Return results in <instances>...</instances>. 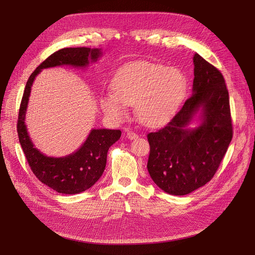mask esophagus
I'll return each mask as SVG.
<instances>
[{"mask_svg":"<svg viewBox=\"0 0 255 255\" xmlns=\"http://www.w3.org/2000/svg\"><path fill=\"white\" fill-rule=\"evenodd\" d=\"M126 136H127V138H129V139H135L138 135L136 134L135 132H133V131H131V130H127Z\"/></svg>","mask_w":255,"mask_h":255,"instance_id":"1","label":"esophagus"}]
</instances>
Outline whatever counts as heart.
<instances>
[{"label":"heart","instance_id":"1","mask_svg":"<svg viewBox=\"0 0 255 255\" xmlns=\"http://www.w3.org/2000/svg\"><path fill=\"white\" fill-rule=\"evenodd\" d=\"M114 92L100 98L105 115L122 121L126 105H136V116L148 127L165 124L175 115L186 91V78L176 68L137 62L130 64L116 75Z\"/></svg>","mask_w":255,"mask_h":255}]
</instances>
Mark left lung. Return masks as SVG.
<instances>
[{
	"mask_svg": "<svg viewBox=\"0 0 255 255\" xmlns=\"http://www.w3.org/2000/svg\"><path fill=\"white\" fill-rule=\"evenodd\" d=\"M192 96L163 128L148 134V170L168 194L185 195L212 180L233 138L229 91L222 73L198 53L193 57ZM202 111V124L186 126Z\"/></svg>",
	"mask_w": 255,
	"mask_h": 255,
	"instance_id": "left-lung-1",
	"label": "left lung"
}]
</instances>
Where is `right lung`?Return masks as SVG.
<instances>
[{
    "label": "right lung",
    "instance_id": "add662e5",
    "mask_svg": "<svg viewBox=\"0 0 255 255\" xmlns=\"http://www.w3.org/2000/svg\"><path fill=\"white\" fill-rule=\"evenodd\" d=\"M100 55L101 51L98 48H62L53 52L37 67L29 77L23 91L17 120L20 145L36 178L59 193H80L91 188L100 179L105 169L107 151L121 137V130L93 129L87 140L76 152L66 157H47L34 148L24 125L31 87L35 77L42 69L63 65L86 67L90 62H96Z\"/></svg>",
    "mask_w": 255,
    "mask_h": 255
}]
</instances>
